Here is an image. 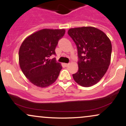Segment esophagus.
<instances>
[{"mask_svg": "<svg viewBox=\"0 0 126 126\" xmlns=\"http://www.w3.org/2000/svg\"><path fill=\"white\" fill-rule=\"evenodd\" d=\"M64 65L66 66V67H67V66L69 65V63H65Z\"/></svg>", "mask_w": 126, "mask_h": 126, "instance_id": "1", "label": "esophagus"}]
</instances>
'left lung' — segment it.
<instances>
[{
  "label": "left lung",
  "mask_w": 126,
  "mask_h": 126,
  "mask_svg": "<svg viewBox=\"0 0 126 126\" xmlns=\"http://www.w3.org/2000/svg\"><path fill=\"white\" fill-rule=\"evenodd\" d=\"M68 34L76 45L78 55L75 81L84 87L97 83L104 76L111 61L112 46L104 32L92 27L70 28Z\"/></svg>",
  "instance_id": "8db88e82"
}]
</instances>
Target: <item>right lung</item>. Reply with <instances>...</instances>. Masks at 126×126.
Segmentation results:
<instances>
[{
	"instance_id": "add662e5",
	"label": "right lung",
	"mask_w": 126,
	"mask_h": 126,
	"mask_svg": "<svg viewBox=\"0 0 126 126\" xmlns=\"http://www.w3.org/2000/svg\"><path fill=\"white\" fill-rule=\"evenodd\" d=\"M65 34L64 29H43L23 41L19 51L21 70L30 82L38 87L50 86L56 81L62 69L55 58V48Z\"/></svg>"
}]
</instances>
